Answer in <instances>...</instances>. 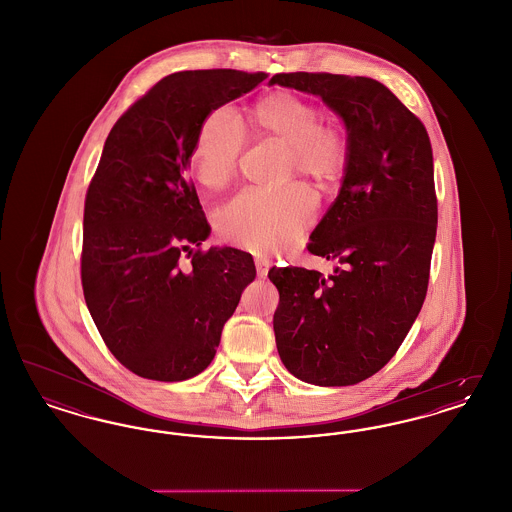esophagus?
Instances as JSON below:
<instances>
[{
    "mask_svg": "<svg viewBox=\"0 0 512 512\" xmlns=\"http://www.w3.org/2000/svg\"><path fill=\"white\" fill-rule=\"evenodd\" d=\"M255 268H257V276L265 278L268 274L270 263H268V259H265V257H255Z\"/></svg>",
    "mask_w": 512,
    "mask_h": 512,
    "instance_id": "34e87169",
    "label": "esophagus"
}]
</instances>
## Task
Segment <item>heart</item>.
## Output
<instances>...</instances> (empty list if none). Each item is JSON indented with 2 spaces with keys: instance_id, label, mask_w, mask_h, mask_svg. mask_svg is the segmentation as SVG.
<instances>
[{
  "instance_id": "obj_1",
  "label": "heart",
  "mask_w": 512,
  "mask_h": 512,
  "mask_svg": "<svg viewBox=\"0 0 512 512\" xmlns=\"http://www.w3.org/2000/svg\"><path fill=\"white\" fill-rule=\"evenodd\" d=\"M257 138L286 147L282 182L301 178L318 192L330 190L345 171L349 144L340 126L322 122L317 103L292 92H274L257 101L249 113ZM244 132L226 109L211 111L197 128L190 151L195 180L219 192L234 178L242 151ZM313 207L299 188L276 194L242 192L217 213L222 240L253 253H272L292 244L309 226Z\"/></svg>"
}]
</instances>
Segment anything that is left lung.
<instances>
[{
    "instance_id": "1",
    "label": "left lung",
    "mask_w": 512,
    "mask_h": 512,
    "mask_svg": "<svg viewBox=\"0 0 512 512\" xmlns=\"http://www.w3.org/2000/svg\"><path fill=\"white\" fill-rule=\"evenodd\" d=\"M268 84L318 96L349 144L340 194L307 245L336 267L268 270L278 355L307 384L353 386L395 355L426 297L438 228L430 138L374 78L280 73Z\"/></svg>"
}]
</instances>
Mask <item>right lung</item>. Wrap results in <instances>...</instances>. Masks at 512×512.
Returning a JSON list of instances; mask_svg holds the SVG:
<instances>
[{
  "label": "right lung",
  "mask_w": 512,
  "mask_h": 512,
  "mask_svg": "<svg viewBox=\"0 0 512 512\" xmlns=\"http://www.w3.org/2000/svg\"><path fill=\"white\" fill-rule=\"evenodd\" d=\"M265 78L169 74L105 140L84 203L82 288L105 345L142 378L180 382L203 372L255 280L249 253L199 249L211 228L186 174L201 121Z\"/></svg>",
  "instance_id": "right-lung-1"
}]
</instances>
